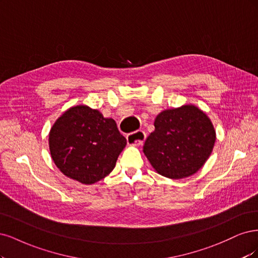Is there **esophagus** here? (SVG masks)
Returning a JSON list of instances; mask_svg holds the SVG:
<instances>
[{"instance_id": "34e87169", "label": "esophagus", "mask_w": 258, "mask_h": 258, "mask_svg": "<svg viewBox=\"0 0 258 258\" xmlns=\"http://www.w3.org/2000/svg\"><path fill=\"white\" fill-rule=\"evenodd\" d=\"M126 139L130 146H140L146 140V133L144 131H136L127 135Z\"/></svg>"}]
</instances>
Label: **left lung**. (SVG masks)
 <instances>
[{"instance_id":"left-lung-1","label":"left lung","mask_w":258,"mask_h":258,"mask_svg":"<svg viewBox=\"0 0 258 258\" xmlns=\"http://www.w3.org/2000/svg\"><path fill=\"white\" fill-rule=\"evenodd\" d=\"M154 126L144 153L154 170L169 179L196 173L209 159L217 139L210 118L192 104L163 110Z\"/></svg>"}]
</instances>
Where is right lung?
<instances>
[{"mask_svg":"<svg viewBox=\"0 0 258 258\" xmlns=\"http://www.w3.org/2000/svg\"><path fill=\"white\" fill-rule=\"evenodd\" d=\"M49 151L59 170L82 184L109 174L126 146L113 119L87 105L69 108L49 132Z\"/></svg>","mask_w":258,"mask_h":258,"instance_id":"right-lung-1","label":"right lung"}]
</instances>
